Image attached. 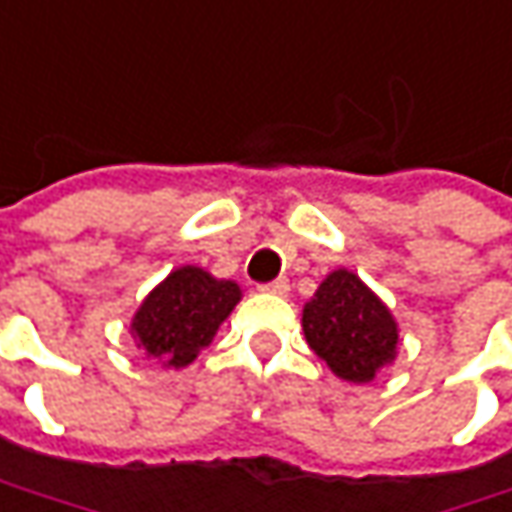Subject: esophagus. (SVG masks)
Here are the masks:
<instances>
[{
    "instance_id": "34e87169",
    "label": "esophagus",
    "mask_w": 512,
    "mask_h": 512,
    "mask_svg": "<svg viewBox=\"0 0 512 512\" xmlns=\"http://www.w3.org/2000/svg\"><path fill=\"white\" fill-rule=\"evenodd\" d=\"M260 289H263V292H272V295H286V292H289V281H286V278H278V281H272V284H263Z\"/></svg>"
}]
</instances>
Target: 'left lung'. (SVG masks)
<instances>
[{"label":"left lung","mask_w":512,"mask_h":512,"mask_svg":"<svg viewBox=\"0 0 512 512\" xmlns=\"http://www.w3.org/2000/svg\"><path fill=\"white\" fill-rule=\"evenodd\" d=\"M301 324L318 359L347 382H371L397 356L400 330L391 310L347 269L321 281Z\"/></svg>","instance_id":"obj_1"}]
</instances>
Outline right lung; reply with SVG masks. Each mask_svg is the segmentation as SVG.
I'll return each mask as SVG.
<instances>
[{"label": "right lung", "mask_w": 512, "mask_h": 512, "mask_svg": "<svg viewBox=\"0 0 512 512\" xmlns=\"http://www.w3.org/2000/svg\"><path fill=\"white\" fill-rule=\"evenodd\" d=\"M240 301V286L199 266H179L156 286L133 316V339L165 368H185Z\"/></svg>", "instance_id": "1"}]
</instances>
